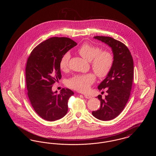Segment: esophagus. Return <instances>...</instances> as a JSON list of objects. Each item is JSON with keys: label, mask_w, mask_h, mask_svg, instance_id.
<instances>
[{"label": "esophagus", "mask_w": 156, "mask_h": 156, "mask_svg": "<svg viewBox=\"0 0 156 156\" xmlns=\"http://www.w3.org/2000/svg\"><path fill=\"white\" fill-rule=\"evenodd\" d=\"M83 96L85 97L86 98H87V99H89V98H91V96L89 95V94H83Z\"/></svg>", "instance_id": "obj_1"}]
</instances>
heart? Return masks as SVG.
<instances>
[{
    "label": "heart",
    "mask_w": 156,
    "mask_h": 156,
    "mask_svg": "<svg viewBox=\"0 0 156 156\" xmlns=\"http://www.w3.org/2000/svg\"><path fill=\"white\" fill-rule=\"evenodd\" d=\"M78 52L83 58L90 62L93 71L99 78H104L110 73L114 62V56L109 50L101 51L98 45L85 42L79 47ZM69 59V52L62 56L59 62L61 71L66 72L68 70ZM95 78V75L93 73L76 75L68 80V86L78 91L85 92L88 90Z\"/></svg>",
    "instance_id": "1"
}]
</instances>
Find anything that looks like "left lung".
<instances>
[{
	"mask_svg": "<svg viewBox=\"0 0 156 156\" xmlns=\"http://www.w3.org/2000/svg\"><path fill=\"white\" fill-rule=\"evenodd\" d=\"M111 47L114 62L111 71L98 88L106 90L105 98L99 95L100 108L92 112L96 118L106 121L115 119L124 109L129 99L133 80V60L126 45L111 37L95 36ZM102 91V93H104Z\"/></svg>",
	"mask_w": 156,
	"mask_h": 156,
	"instance_id": "8db88e82",
	"label": "left lung"
}]
</instances>
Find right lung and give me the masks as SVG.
<instances>
[{
  "label": "right lung",
  "mask_w": 156,
  "mask_h": 156,
  "mask_svg": "<svg viewBox=\"0 0 156 156\" xmlns=\"http://www.w3.org/2000/svg\"><path fill=\"white\" fill-rule=\"evenodd\" d=\"M77 45L67 37H51L36 46L26 63L27 95L37 114L48 121L63 118L68 111V101L74 95L71 89L62 88L59 94L52 87L61 78L59 62L62 56Z\"/></svg>",
  "instance_id": "right-lung-1"
}]
</instances>
